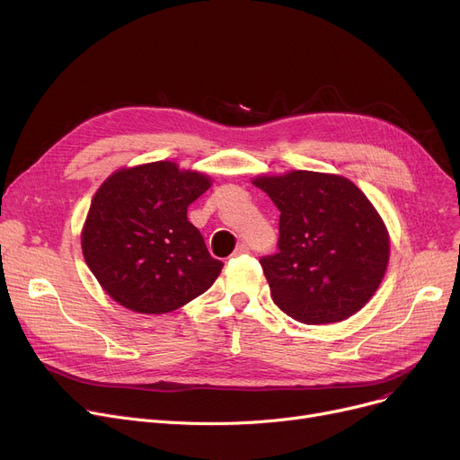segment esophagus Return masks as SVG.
Listing matches in <instances>:
<instances>
[{
    "instance_id": "1",
    "label": "esophagus",
    "mask_w": 460,
    "mask_h": 460,
    "mask_svg": "<svg viewBox=\"0 0 460 460\" xmlns=\"http://www.w3.org/2000/svg\"><path fill=\"white\" fill-rule=\"evenodd\" d=\"M246 253H250V246L248 244H238L233 257H240V255H246Z\"/></svg>"
}]
</instances>
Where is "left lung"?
I'll return each mask as SVG.
<instances>
[{"label":"left lung","instance_id":"1","mask_svg":"<svg viewBox=\"0 0 460 460\" xmlns=\"http://www.w3.org/2000/svg\"><path fill=\"white\" fill-rule=\"evenodd\" d=\"M253 184L278 207V253L261 257L274 304L304 324L354 315L378 288L390 261L382 217L354 182L291 172Z\"/></svg>","mask_w":460,"mask_h":460}]
</instances>
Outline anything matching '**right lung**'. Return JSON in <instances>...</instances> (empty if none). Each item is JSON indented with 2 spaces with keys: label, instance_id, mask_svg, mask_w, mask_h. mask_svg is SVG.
I'll return each mask as SVG.
<instances>
[{
  "label": "right lung",
  "instance_id": "right-lung-1",
  "mask_svg": "<svg viewBox=\"0 0 460 460\" xmlns=\"http://www.w3.org/2000/svg\"><path fill=\"white\" fill-rule=\"evenodd\" d=\"M210 188L173 162L119 169L96 190L82 231L87 267L120 305L162 315L203 295L220 276L188 207Z\"/></svg>",
  "mask_w": 460,
  "mask_h": 460
}]
</instances>
